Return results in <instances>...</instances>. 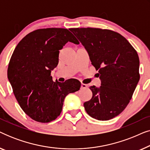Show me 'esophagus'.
<instances>
[{
	"instance_id": "obj_1",
	"label": "esophagus",
	"mask_w": 150,
	"mask_h": 150,
	"mask_svg": "<svg viewBox=\"0 0 150 150\" xmlns=\"http://www.w3.org/2000/svg\"><path fill=\"white\" fill-rule=\"evenodd\" d=\"M88 85H86V84H84V83H82L81 84V88L82 89H86V88H87Z\"/></svg>"
}]
</instances>
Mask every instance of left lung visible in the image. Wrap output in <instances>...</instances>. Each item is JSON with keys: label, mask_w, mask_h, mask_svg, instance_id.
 Returning a JSON list of instances; mask_svg holds the SVG:
<instances>
[{"label": "left lung", "mask_w": 150, "mask_h": 150, "mask_svg": "<svg viewBox=\"0 0 150 150\" xmlns=\"http://www.w3.org/2000/svg\"><path fill=\"white\" fill-rule=\"evenodd\" d=\"M69 30L87 49L101 80L100 87H89L92 98L84 103L86 112L98 120H111L126 108L140 79L138 54L113 30L90 27Z\"/></svg>", "instance_id": "1"}]
</instances>
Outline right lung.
I'll list each match as a JSON object with an SVG mask.
<instances>
[{
	"label": "right lung",
	"instance_id": "obj_1",
	"mask_svg": "<svg viewBox=\"0 0 150 150\" xmlns=\"http://www.w3.org/2000/svg\"><path fill=\"white\" fill-rule=\"evenodd\" d=\"M68 42L79 44L67 28L37 29L18 43L10 59L7 76L14 96L23 111L36 122L54 120L62 111L65 96L81 88L76 79L54 83L50 75L58 65L59 50Z\"/></svg>",
	"mask_w": 150,
	"mask_h": 150
}]
</instances>
